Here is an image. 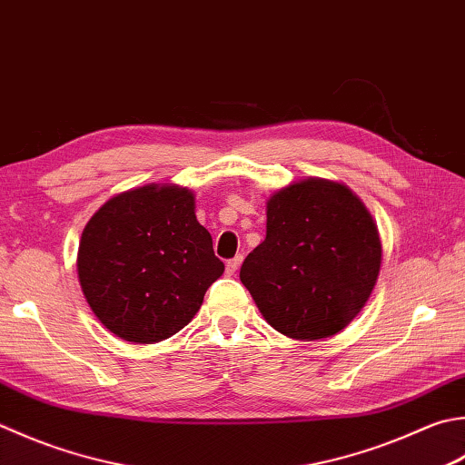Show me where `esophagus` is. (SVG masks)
<instances>
[{
    "instance_id": "34e87169",
    "label": "esophagus",
    "mask_w": 465,
    "mask_h": 465,
    "mask_svg": "<svg viewBox=\"0 0 465 465\" xmlns=\"http://www.w3.org/2000/svg\"><path fill=\"white\" fill-rule=\"evenodd\" d=\"M242 262H243V256H235L230 262H227V266H225L227 274H235V272H238V268L242 266Z\"/></svg>"
}]
</instances>
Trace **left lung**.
Masks as SVG:
<instances>
[{"label": "left lung", "instance_id": "left-lung-1", "mask_svg": "<svg viewBox=\"0 0 465 465\" xmlns=\"http://www.w3.org/2000/svg\"><path fill=\"white\" fill-rule=\"evenodd\" d=\"M266 240L240 270L258 311L296 341L334 336L377 284L383 248L365 203L339 181L306 177L266 202Z\"/></svg>", "mask_w": 465, "mask_h": 465}]
</instances>
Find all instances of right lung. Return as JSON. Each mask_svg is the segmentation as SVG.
<instances>
[{"mask_svg": "<svg viewBox=\"0 0 465 465\" xmlns=\"http://www.w3.org/2000/svg\"><path fill=\"white\" fill-rule=\"evenodd\" d=\"M82 294L118 339L153 344L191 322L223 274L187 187L151 183L108 199L82 232Z\"/></svg>", "mask_w": 465, "mask_h": 465, "instance_id": "right-lung-1", "label": "right lung"}]
</instances>
